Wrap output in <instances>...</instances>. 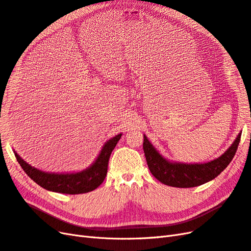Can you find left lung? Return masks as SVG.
<instances>
[{
  "label": "left lung",
  "mask_w": 251,
  "mask_h": 251,
  "mask_svg": "<svg viewBox=\"0 0 251 251\" xmlns=\"http://www.w3.org/2000/svg\"><path fill=\"white\" fill-rule=\"evenodd\" d=\"M241 134L242 131L223 154L206 163L187 164L170 161L159 152L145 134L143 149L148 168L156 180L173 187L190 188L213 180L229 165L237 152Z\"/></svg>",
  "instance_id": "8db88e82"
}]
</instances>
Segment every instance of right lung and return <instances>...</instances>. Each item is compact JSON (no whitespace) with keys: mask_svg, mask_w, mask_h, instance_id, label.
I'll use <instances>...</instances> for the list:
<instances>
[{"mask_svg":"<svg viewBox=\"0 0 251 251\" xmlns=\"http://www.w3.org/2000/svg\"><path fill=\"white\" fill-rule=\"evenodd\" d=\"M121 137L122 133H119L107 141L95 162L89 167L76 173H46L29 165L16 151L14 155L26 175L41 187L49 191L66 193V195H80L95 190L104 182L110 154Z\"/></svg>","mask_w":251,"mask_h":251,"instance_id":"1","label":"right lung"}]
</instances>
